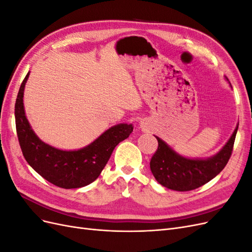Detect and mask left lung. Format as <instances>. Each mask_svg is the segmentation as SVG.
Wrapping results in <instances>:
<instances>
[{
    "label": "left lung",
    "instance_id": "8db88e82",
    "mask_svg": "<svg viewBox=\"0 0 252 252\" xmlns=\"http://www.w3.org/2000/svg\"><path fill=\"white\" fill-rule=\"evenodd\" d=\"M238 128L239 124L225 146L216 156L205 159L182 157L156 136L158 146L150 161L152 174L159 184L177 191H189L205 185L216 178L229 161Z\"/></svg>",
    "mask_w": 252,
    "mask_h": 252
}]
</instances>
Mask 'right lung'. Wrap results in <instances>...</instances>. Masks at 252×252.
<instances>
[{
	"label": "right lung",
	"mask_w": 252,
	"mask_h": 252,
	"mask_svg": "<svg viewBox=\"0 0 252 252\" xmlns=\"http://www.w3.org/2000/svg\"><path fill=\"white\" fill-rule=\"evenodd\" d=\"M29 72L22 82L14 106L17 134L27 163L45 180L61 188L89 185L97 179L117 145L133 130L131 124L109 128L88 146L79 150H61L41 141L26 119L23 95Z\"/></svg>",
	"instance_id": "add662e5"
}]
</instances>
